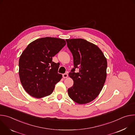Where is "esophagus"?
Listing matches in <instances>:
<instances>
[{
	"instance_id": "esophagus-1",
	"label": "esophagus",
	"mask_w": 135,
	"mask_h": 135,
	"mask_svg": "<svg viewBox=\"0 0 135 135\" xmlns=\"http://www.w3.org/2000/svg\"><path fill=\"white\" fill-rule=\"evenodd\" d=\"M68 75L67 74V73H65L64 74H62V76H63V78L64 79H66V78H67Z\"/></svg>"
}]
</instances>
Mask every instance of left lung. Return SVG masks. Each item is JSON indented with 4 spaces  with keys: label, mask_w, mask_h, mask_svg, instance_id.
<instances>
[{
    "label": "left lung",
    "mask_w": 135,
    "mask_h": 135,
    "mask_svg": "<svg viewBox=\"0 0 135 135\" xmlns=\"http://www.w3.org/2000/svg\"><path fill=\"white\" fill-rule=\"evenodd\" d=\"M73 56L74 67L69 73L73 85L68 89L69 97L76 103L85 104L93 100L102 91L106 79L107 62L100 49L87 41L66 40ZM78 68L79 71L74 72Z\"/></svg>",
    "instance_id": "1"
}]
</instances>
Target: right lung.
<instances>
[{"mask_svg":"<svg viewBox=\"0 0 135 135\" xmlns=\"http://www.w3.org/2000/svg\"><path fill=\"white\" fill-rule=\"evenodd\" d=\"M64 40L44 37L30 43L19 59V76L26 91L32 97L41 98L51 94L62 75L57 73L59 64L52 57L66 45Z\"/></svg>","mask_w":135,"mask_h":135,"instance_id":"1","label":"right lung"}]
</instances>
